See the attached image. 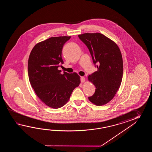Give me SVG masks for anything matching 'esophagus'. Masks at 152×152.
<instances>
[{
    "label": "esophagus",
    "instance_id": "esophagus-1",
    "mask_svg": "<svg viewBox=\"0 0 152 152\" xmlns=\"http://www.w3.org/2000/svg\"><path fill=\"white\" fill-rule=\"evenodd\" d=\"M85 80V77H80L81 83H84Z\"/></svg>",
    "mask_w": 152,
    "mask_h": 152
}]
</instances>
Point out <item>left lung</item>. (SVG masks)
<instances>
[{
	"mask_svg": "<svg viewBox=\"0 0 152 152\" xmlns=\"http://www.w3.org/2000/svg\"><path fill=\"white\" fill-rule=\"evenodd\" d=\"M78 37L87 46L98 69L88 77L96 87L94 94L88 99L96 105H103L113 98L121 84L123 72L121 53L115 42L100 33H85Z\"/></svg>",
	"mask_w": 152,
	"mask_h": 152,
	"instance_id": "obj_1",
	"label": "left lung"
}]
</instances>
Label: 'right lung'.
<instances>
[{
    "instance_id": "right-lung-1",
    "label": "right lung",
    "mask_w": 152,
    "mask_h": 152,
    "mask_svg": "<svg viewBox=\"0 0 152 152\" xmlns=\"http://www.w3.org/2000/svg\"><path fill=\"white\" fill-rule=\"evenodd\" d=\"M71 36L50 37L36 44L30 53L28 70L29 81L39 98L47 106L58 109L69 99L80 83L76 73L69 74L58 68L64 64L62 50Z\"/></svg>"
}]
</instances>
